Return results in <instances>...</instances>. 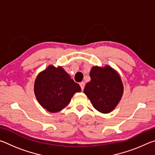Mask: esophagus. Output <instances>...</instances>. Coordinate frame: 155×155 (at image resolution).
Returning a JSON list of instances; mask_svg holds the SVG:
<instances>
[{
  "label": "esophagus",
  "mask_w": 155,
  "mask_h": 155,
  "mask_svg": "<svg viewBox=\"0 0 155 155\" xmlns=\"http://www.w3.org/2000/svg\"><path fill=\"white\" fill-rule=\"evenodd\" d=\"M80 86H81V90L83 91L84 90V87H85V83L81 82L80 83Z\"/></svg>",
  "instance_id": "1"
}]
</instances>
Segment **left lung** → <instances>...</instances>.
Segmentation results:
<instances>
[{
	"mask_svg": "<svg viewBox=\"0 0 155 155\" xmlns=\"http://www.w3.org/2000/svg\"><path fill=\"white\" fill-rule=\"evenodd\" d=\"M91 81L84 88L85 93L97 111L108 114L119 103L124 92L121 78L109 65L94 66L90 73Z\"/></svg>",
	"mask_w": 155,
	"mask_h": 155,
	"instance_id": "1",
	"label": "left lung"
}]
</instances>
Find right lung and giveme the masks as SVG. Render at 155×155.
<instances>
[{
    "instance_id": "obj_1",
    "label": "right lung",
    "mask_w": 155,
    "mask_h": 155,
    "mask_svg": "<svg viewBox=\"0 0 155 155\" xmlns=\"http://www.w3.org/2000/svg\"><path fill=\"white\" fill-rule=\"evenodd\" d=\"M81 89L61 66H49L37 76L34 92L38 103L51 113L65 108L76 92Z\"/></svg>"
}]
</instances>
